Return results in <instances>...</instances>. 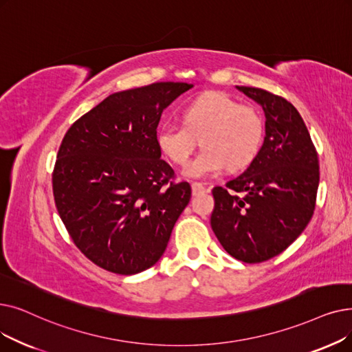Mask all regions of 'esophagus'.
Wrapping results in <instances>:
<instances>
[{"instance_id":"esophagus-1","label":"esophagus","mask_w":352,"mask_h":352,"mask_svg":"<svg viewBox=\"0 0 352 352\" xmlns=\"http://www.w3.org/2000/svg\"><path fill=\"white\" fill-rule=\"evenodd\" d=\"M191 190H192V195H198V194H203V192L208 191V188L204 187L201 182H192Z\"/></svg>"}]
</instances>
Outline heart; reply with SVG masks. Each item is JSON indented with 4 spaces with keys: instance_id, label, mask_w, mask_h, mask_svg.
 <instances>
[{
    "instance_id": "obj_1",
    "label": "heart",
    "mask_w": 352,
    "mask_h": 352,
    "mask_svg": "<svg viewBox=\"0 0 352 352\" xmlns=\"http://www.w3.org/2000/svg\"><path fill=\"white\" fill-rule=\"evenodd\" d=\"M184 125L165 122L157 132L162 154L177 165H186L198 145L204 151L191 161L186 174L206 178L228 166H248L261 149L265 122L253 104L239 103L223 91L207 94L191 100L182 111Z\"/></svg>"
}]
</instances>
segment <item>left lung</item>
Listing matches in <instances>:
<instances>
[{
	"mask_svg": "<svg viewBox=\"0 0 352 352\" xmlns=\"http://www.w3.org/2000/svg\"><path fill=\"white\" fill-rule=\"evenodd\" d=\"M236 87L262 106L266 135L248 170L226 188H212L210 223L228 254L244 263H261L286 250L311 221L319 162L292 103L263 89Z\"/></svg>",
	"mask_w": 352,
	"mask_h": 352,
	"instance_id": "obj_1",
	"label": "left lung"
}]
</instances>
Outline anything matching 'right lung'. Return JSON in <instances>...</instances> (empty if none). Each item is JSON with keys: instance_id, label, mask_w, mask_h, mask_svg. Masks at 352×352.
<instances>
[{"instance_id": "add662e5", "label": "right lung", "mask_w": 352, "mask_h": 352, "mask_svg": "<svg viewBox=\"0 0 352 352\" xmlns=\"http://www.w3.org/2000/svg\"><path fill=\"white\" fill-rule=\"evenodd\" d=\"M192 85L160 82L118 91L66 132L53 171L58 216L99 267L135 274L164 254L191 198L161 160V115Z\"/></svg>"}]
</instances>
